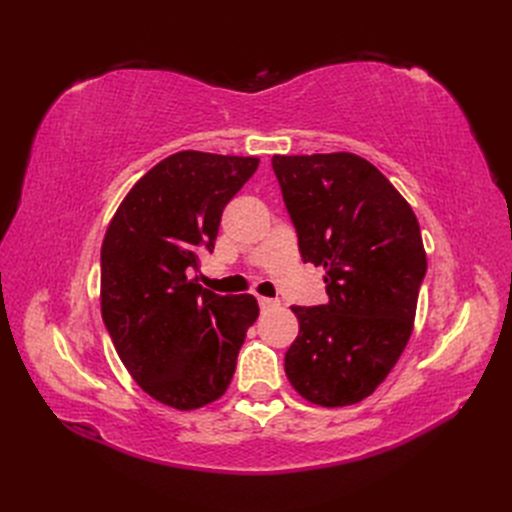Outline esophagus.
Here are the masks:
<instances>
[{"label":"esophagus","mask_w":512,"mask_h":512,"mask_svg":"<svg viewBox=\"0 0 512 512\" xmlns=\"http://www.w3.org/2000/svg\"><path fill=\"white\" fill-rule=\"evenodd\" d=\"M258 305H260V309H275V307H280L282 303L277 301V299H269V297H258Z\"/></svg>","instance_id":"esophagus-1"}]
</instances>
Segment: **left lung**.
Segmentation results:
<instances>
[{"instance_id":"left-lung-1","label":"left lung","mask_w":512,"mask_h":512,"mask_svg":"<svg viewBox=\"0 0 512 512\" xmlns=\"http://www.w3.org/2000/svg\"><path fill=\"white\" fill-rule=\"evenodd\" d=\"M303 262L327 271L329 301L290 309L299 335L286 376L322 408L359 404L391 374L414 329L427 271L421 228L395 185L348 151L273 156Z\"/></svg>"}]
</instances>
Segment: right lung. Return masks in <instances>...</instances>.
<instances>
[{
	"label": "right lung",
	"mask_w": 512,
	"mask_h": 512,
	"mask_svg": "<svg viewBox=\"0 0 512 512\" xmlns=\"http://www.w3.org/2000/svg\"><path fill=\"white\" fill-rule=\"evenodd\" d=\"M256 156L179 151L138 179L102 241L100 309L121 363L164 406L220 399L258 318L252 294L220 297L194 280L222 211L258 168Z\"/></svg>",
	"instance_id": "add662e5"
}]
</instances>
